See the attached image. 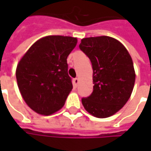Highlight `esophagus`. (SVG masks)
Returning a JSON list of instances; mask_svg holds the SVG:
<instances>
[{"label": "esophagus", "instance_id": "esophagus-1", "mask_svg": "<svg viewBox=\"0 0 151 151\" xmlns=\"http://www.w3.org/2000/svg\"><path fill=\"white\" fill-rule=\"evenodd\" d=\"M78 82H79L78 78H76L73 79V85H74V86H78Z\"/></svg>", "mask_w": 151, "mask_h": 151}]
</instances>
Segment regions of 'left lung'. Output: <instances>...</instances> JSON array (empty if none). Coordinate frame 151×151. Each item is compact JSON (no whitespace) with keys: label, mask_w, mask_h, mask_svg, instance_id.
Instances as JSON below:
<instances>
[{"label":"left lung","mask_w":151,"mask_h":151,"mask_svg":"<svg viewBox=\"0 0 151 151\" xmlns=\"http://www.w3.org/2000/svg\"><path fill=\"white\" fill-rule=\"evenodd\" d=\"M79 48L88 56L93 69V92L82 99L89 113L106 118L122 108L135 82L132 58L118 40L109 36L82 39Z\"/></svg>","instance_id":"1"}]
</instances>
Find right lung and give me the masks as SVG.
Wrapping results in <instances>:
<instances>
[{
    "instance_id": "1",
    "label": "right lung",
    "mask_w": 151,
    "mask_h": 151,
    "mask_svg": "<svg viewBox=\"0 0 151 151\" xmlns=\"http://www.w3.org/2000/svg\"><path fill=\"white\" fill-rule=\"evenodd\" d=\"M76 38L49 35L32 45L18 63L16 78L22 98L41 115L62 108L73 89L67 57L75 47Z\"/></svg>"
}]
</instances>
